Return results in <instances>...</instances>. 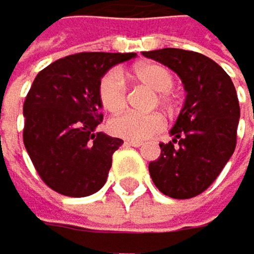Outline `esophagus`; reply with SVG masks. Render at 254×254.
<instances>
[{
	"label": "esophagus",
	"instance_id": "34e87169",
	"mask_svg": "<svg viewBox=\"0 0 254 254\" xmlns=\"http://www.w3.org/2000/svg\"><path fill=\"white\" fill-rule=\"evenodd\" d=\"M125 144L129 145V147H140V145H144V142L142 140H126Z\"/></svg>",
	"mask_w": 254,
	"mask_h": 254
}]
</instances>
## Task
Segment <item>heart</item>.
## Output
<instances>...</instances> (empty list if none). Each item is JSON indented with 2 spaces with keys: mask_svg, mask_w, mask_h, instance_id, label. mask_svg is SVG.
<instances>
[{
  "mask_svg": "<svg viewBox=\"0 0 254 254\" xmlns=\"http://www.w3.org/2000/svg\"><path fill=\"white\" fill-rule=\"evenodd\" d=\"M128 75L153 88L156 91L158 102L161 104L169 102V90L174 85V77L167 67L156 63H147L134 67ZM98 98L102 109L107 112H120L126 104V85L123 75L115 69L102 75L98 85ZM107 128L117 137L145 140L164 128V120L158 114L123 112L110 118Z\"/></svg>",
  "mask_w": 254,
  "mask_h": 254,
  "instance_id": "obj_1",
  "label": "heart"
}]
</instances>
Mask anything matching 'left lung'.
I'll use <instances>...</instances> for the list:
<instances>
[{
    "instance_id": "obj_1",
    "label": "left lung",
    "mask_w": 254,
    "mask_h": 254,
    "mask_svg": "<svg viewBox=\"0 0 254 254\" xmlns=\"http://www.w3.org/2000/svg\"><path fill=\"white\" fill-rule=\"evenodd\" d=\"M180 77L185 102L171 128L172 140L159 144L161 155L148 164L150 177L163 194L190 199L218 177L234 153L240 107L231 77L197 52L161 49L144 52Z\"/></svg>"
}]
</instances>
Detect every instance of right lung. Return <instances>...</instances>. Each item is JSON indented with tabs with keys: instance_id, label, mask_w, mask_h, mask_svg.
<instances>
[{
	"instance_id": "right-lung-1",
	"label": "right lung",
	"mask_w": 254,
	"mask_h": 254,
	"mask_svg": "<svg viewBox=\"0 0 254 254\" xmlns=\"http://www.w3.org/2000/svg\"><path fill=\"white\" fill-rule=\"evenodd\" d=\"M131 58L136 53H75L36 75L23 104V142L41 179L57 193L85 197L104 187L123 140L98 131V85L110 67Z\"/></svg>"
}]
</instances>
